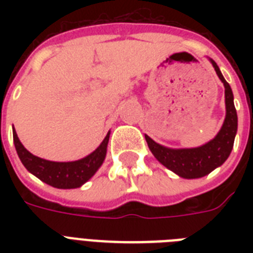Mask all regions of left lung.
Listing matches in <instances>:
<instances>
[{"mask_svg":"<svg viewBox=\"0 0 253 253\" xmlns=\"http://www.w3.org/2000/svg\"><path fill=\"white\" fill-rule=\"evenodd\" d=\"M209 60L224 86L226 118L215 138L204 146L194 148H169L152 140L148 135H144L147 144L155 158L158 159V162L182 178H201L222 166L231 154L238 131V114L234 105L231 86L224 80L215 61L212 59Z\"/></svg>","mask_w":253,"mask_h":253,"instance_id":"1","label":"left lung"}]
</instances>
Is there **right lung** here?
Here are the masks:
<instances>
[{"label":"right lung","mask_w":253,"mask_h":253,"mask_svg":"<svg viewBox=\"0 0 253 253\" xmlns=\"http://www.w3.org/2000/svg\"><path fill=\"white\" fill-rule=\"evenodd\" d=\"M14 146L21 159L22 164L31 174L38 177L45 184L57 189L80 188L94 176V173L102 166L106 158L107 143L110 138V131L107 132L102 143L91 154L76 162H49L45 159L38 158L26 150L13 127Z\"/></svg>","instance_id":"add662e5"}]
</instances>
